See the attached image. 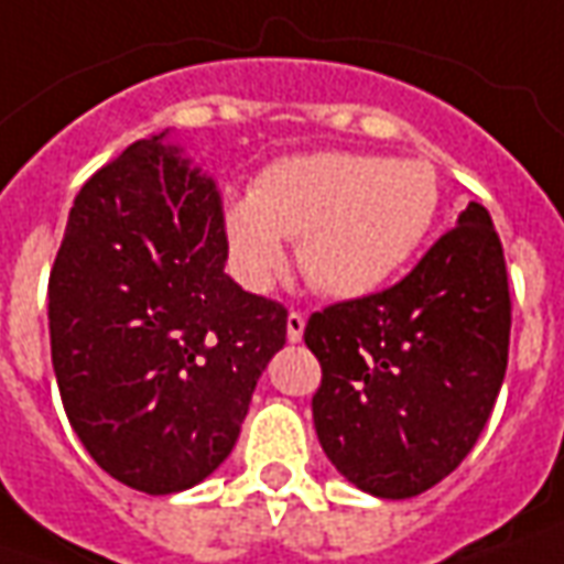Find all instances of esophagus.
<instances>
[{
	"instance_id": "34e87169",
	"label": "esophagus",
	"mask_w": 564,
	"mask_h": 564,
	"mask_svg": "<svg viewBox=\"0 0 564 564\" xmlns=\"http://www.w3.org/2000/svg\"><path fill=\"white\" fill-rule=\"evenodd\" d=\"M302 333H305V314L302 311H290L286 314V338L290 341H302Z\"/></svg>"
}]
</instances>
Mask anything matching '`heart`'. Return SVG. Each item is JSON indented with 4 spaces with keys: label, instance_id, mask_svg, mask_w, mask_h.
Wrapping results in <instances>:
<instances>
[{
    "label": "heart",
    "instance_id": "b5f03b06",
    "mask_svg": "<svg viewBox=\"0 0 564 564\" xmlns=\"http://www.w3.org/2000/svg\"><path fill=\"white\" fill-rule=\"evenodd\" d=\"M440 214L427 161L354 152L290 159L226 210V243L243 283L265 290L286 269L283 238H299V269L323 295L376 293L415 256Z\"/></svg>",
    "mask_w": 564,
    "mask_h": 564
}]
</instances>
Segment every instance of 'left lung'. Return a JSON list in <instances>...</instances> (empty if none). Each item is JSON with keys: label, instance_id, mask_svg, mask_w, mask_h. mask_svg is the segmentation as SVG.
I'll use <instances>...</instances> for the list:
<instances>
[{"label": "left lung", "instance_id": "left-lung-1", "mask_svg": "<svg viewBox=\"0 0 564 564\" xmlns=\"http://www.w3.org/2000/svg\"><path fill=\"white\" fill-rule=\"evenodd\" d=\"M311 400L326 458L376 498H415L474 448L510 350V286L498 231L470 200L388 290L314 311Z\"/></svg>", "mask_w": 564, "mask_h": 564}]
</instances>
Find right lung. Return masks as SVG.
Segmentation results:
<instances>
[{"label": "right lung", "instance_id": "add662e5", "mask_svg": "<svg viewBox=\"0 0 564 564\" xmlns=\"http://www.w3.org/2000/svg\"><path fill=\"white\" fill-rule=\"evenodd\" d=\"M216 180L167 133L76 195L48 278L66 419L106 474L145 495L198 486L238 443L286 308L226 271Z\"/></svg>", "mask_w": 564, "mask_h": 564}]
</instances>
